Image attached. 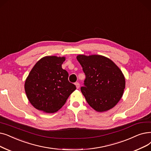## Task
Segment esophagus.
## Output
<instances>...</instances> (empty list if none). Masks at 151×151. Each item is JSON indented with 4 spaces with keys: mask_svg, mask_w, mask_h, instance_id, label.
<instances>
[{
    "mask_svg": "<svg viewBox=\"0 0 151 151\" xmlns=\"http://www.w3.org/2000/svg\"><path fill=\"white\" fill-rule=\"evenodd\" d=\"M75 86H76V88L77 89H79L80 88V83H75Z\"/></svg>",
    "mask_w": 151,
    "mask_h": 151,
    "instance_id": "1",
    "label": "esophagus"
}]
</instances>
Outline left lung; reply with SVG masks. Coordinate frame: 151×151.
<instances>
[{"instance_id": "left-lung-1", "label": "left lung", "mask_w": 151, "mask_h": 151, "mask_svg": "<svg viewBox=\"0 0 151 151\" xmlns=\"http://www.w3.org/2000/svg\"><path fill=\"white\" fill-rule=\"evenodd\" d=\"M86 75L81 93L89 106L97 112L114 107L123 96L125 78L122 70L110 58L101 55H78Z\"/></svg>"}]
</instances>
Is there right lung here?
Masks as SVG:
<instances>
[{
	"instance_id": "right-lung-1",
	"label": "right lung",
	"mask_w": 151,
	"mask_h": 151,
	"mask_svg": "<svg viewBox=\"0 0 151 151\" xmlns=\"http://www.w3.org/2000/svg\"><path fill=\"white\" fill-rule=\"evenodd\" d=\"M65 57L41 58L34 65L25 80L24 90L31 104L45 113L61 109L76 89L68 81V72L62 68Z\"/></svg>"
}]
</instances>
